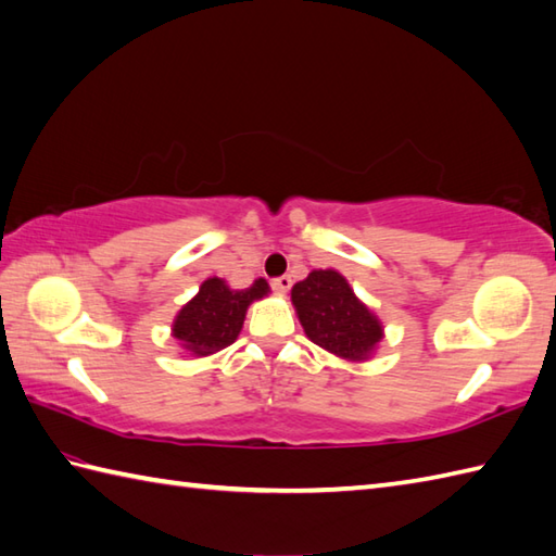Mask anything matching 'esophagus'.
I'll return each mask as SVG.
<instances>
[{
	"label": "esophagus",
	"mask_w": 556,
	"mask_h": 556,
	"mask_svg": "<svg viewBox=\"0 0 556 556\" xmlns=\"http://www.w3.org/2000/svg\"><path fill=\"white\" fill-rule=\"evenodd\" d=\"M271 289H275L277 293H281V296H285V293L291 289V277L289 275L277 277L275 281H271Z\"/></svg>",
	"instance_id": "esophagus-1"
}]
</instances>
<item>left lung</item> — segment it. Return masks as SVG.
<instances>
[{"mask_svg":"<svg viewBox=\"0 0 556 556\" xmlns=\"http://www.w3.org/2000/svg\"><path fill=\"white\" fill-rule=\"evenodd\" d=\"M303 332L313 344L349 363L375 356L384 339V325L351 289L337 269H313L291 289Z\"/></svg>","mask_w":556,"mask_h":556,"instance_id":"obj_1","label":"left lung"}]
</instances>
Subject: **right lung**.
<instances>
[{"mask_svg": "<svg viewBox=\"0 0 556 556\" xmlns=\"http://www.w3.org/2000/svg\"><path fill=\"white\" fill-rule=\"evenodd\" d=\"M269 285L260 277L248 289H231L219 277H207L195 296L181 305L172 323V337L191 358H205L239 339L248 305L265 299Z\"/></svg>", "mask_w": 556, "mask_h": 556, "instance_id": "right-lung-1", "label": "right lung"}]
</instances>
